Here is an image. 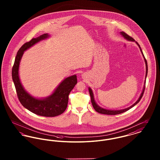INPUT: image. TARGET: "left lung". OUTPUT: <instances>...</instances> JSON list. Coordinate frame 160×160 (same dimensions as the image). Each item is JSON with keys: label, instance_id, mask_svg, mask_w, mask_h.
<instances>
[{"label": "left lung", "instance_id": "left-lung-1", "mask_svg": "<svg viewBox=\"0 0 160 160\" xmlns=\"http://www.w3.org/2000/svg\"><path fill=\"white\" fill-rule=\"evenodd\" d=\"M120 34L121 36H122L123 38H124L125 39H126L128 41H131V42H135L137 45L138 46L139 48L140 49V51H141V54L142 55V57L144 58V62H145V64H146V77L148 75V63H147V61L145 58V57L144 56V54L142 53V51L141 50V48L140 45L137 42H135V40L132 38L131 37H130L129 35H128L127 34H126L124 32H120ZM145 85H146V80L144 82V86H143V89H142V92H141V95L139 97V98L137 100V101L134 104H133L132 106H131L130 107H128L126 109H120V110H109V109H104L102 108V107L99 106L96 103L95 101V99H94V94H93V92L91 89V88L90 87H89V94H90V96H91V103L92 104V106L94 108V109L97 112L100 113H103V114H106V115H117V114H120V113H122L128 110H129L130 109H131L132 108H133L135 105H136L138 103L142 97L143 94H144V89H145Z\"/></svg>", "mask_w": 160, "mask_h": 160}]
</instances>
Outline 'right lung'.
Segmentation results:
<instances>
[{
    "mask_svg": "<svg viewBox=\"0 0 160 160\" xmlns=\"http://www.w3.org/2000/svg\"><path fill=\"white\" fill-rule=\"evenodd\" d=\"M49 37L48 34H44L38 38H32L22 46L15 58L12 69V78L19 101L23 107L38 115L52 117L62 114L66 110L69 94L77 83V75H71L65 78L50 95L45 98H38L26 91L21 83L19 75L20 63L24 51Z\"/></svg>",
    "mask_w": 160,
    "mask_h": 160,
    "instance_id": "right-lung-1",
    "label": "right lung"
}]
</instances>
